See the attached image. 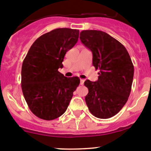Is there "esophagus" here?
Masks as SVG:
<instances>
[{"label": "esophagus", "instance_id": "esophagus-1", "mask_svg": "<svg viewBox=\"0 0 151 151\" xmlns=\"http://www.w3.org/2000/svg\"><path fill=\"white\" fill-rule=\"evenodd\" d=\"M84 82H85V80H83V79H81V80H80V85H83V84H84Z\"/></svg>", "mask_w": 151, "mask_h": 151}]
</instances>
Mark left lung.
<instances>
[{
  "instance_id": "left-lung-1",
  "label": "left lung",
  "mask_w": 151,
  "mask_h": 151,
  "mask_svg": "<svg viewBox=\"0 0 151 151\" xmlns=\"http://www.w3.org/2000/svg\"><path fill=\"white\" fill-rule=\"evenodd\" d=\"M80 39L92 52L93 66L99 70L96 82L87 80L84 83L88 88L85 102L96 118H112L130 95L134 77L130 56L121 42L101 30H83Z\"/></svg>"
}]
</instances>
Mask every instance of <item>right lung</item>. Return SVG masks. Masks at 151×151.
<instances>
[{
	"label": "right lung",
	"instance_id": "add662e5",
	"mask_svg": "<svg viewBox=\"0 0 151 151\" xmlns=\"http://www.w3.org/2000/svg\"><path fill=\"white\" fill-rule=\"evenodd\" d=\"M79 30L57 28L38 38L22 63L21 87L29 109L36 116L52 121L66 112L77 77H66L58 71L66 52L78 41Z\"/></svg>",
	"mask_w": 151,
	"mask_h": 151
}]
</instances>
